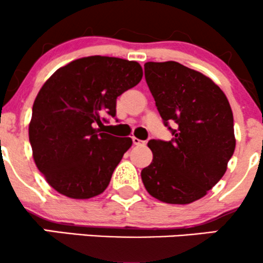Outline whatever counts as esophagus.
Returning a JSON list of instances; mask_svg holds the SVG:
<instances>
[{
    "instance_id": "esophagus-1",
    "label": "esophagus",
    "mask_w": 263,
    "mask_h": 263,
    "mask_svg": "<svg viewBox=\"0 0 263 263\" xmlns=\"http://www.w3.org/2000/svg\"><path fill=\"white\" fill-rule=\"evenodd\" d=\"M132 142H134L135 146H142V144H144V141L138 140L137 137H132Z\"/></svg>"
}]
</instances>
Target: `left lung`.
I'll list each match as a JSON object with an SVG mask.
<instances>
[{"label":"left lung","mask_w":263,"mask_h":263,"mask_svg":"<svg viewBox=\"0 0 263 263\" xmlns=\"http://www.w3.org/2000/svg\"><path fill=\"white\" fill-rule=\"evenodd\" d=\"M144 78L173 138L148 142L153 159L142 182L163 203H193L221 179L234 155L230 104L210 78L177 62L146 63Z\"/></svg>","instance_id":"left-lung-1"}]
</instances>
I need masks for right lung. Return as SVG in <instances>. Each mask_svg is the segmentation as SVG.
Masks as SVG:
<instances>
[{"mask_svg": "<svg viewBox=\"0 0 263 263\" xmlns=\"http://www.w3.org/2000/svg\"><path fill=\"white\" fill-rule=\"evenodd\" d=\"M142 75L137 62L86 57L58 69L39 90L29 142L39 172L60 194L89 199L107 188L132 140L105 134L96 125L106 122V115L116 116L117 98Z\"/></svg>", "mask_w": 263, "mask_h": 263, "instance_id": "obj_1", "label": "right lung"}]
</instances>
